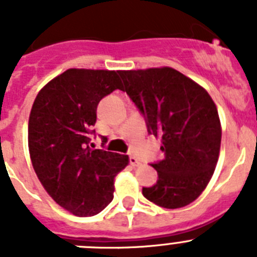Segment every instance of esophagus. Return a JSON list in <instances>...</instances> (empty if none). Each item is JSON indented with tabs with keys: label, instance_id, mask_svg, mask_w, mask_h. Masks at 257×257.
I'll use <instances>...</instances> for the list:
<instances>
[{
	"label": "esophagus",
	"instance_id": "1",
	"mask_svg": "<svg viewBox=\"0 0 257 257\" xmlns=\"http://www.w3.org/2000/svg\"><path fill=\"white\" fill-rule=\"evenodd\" d=\"M128 161H130V163L133 166H139L140 165V162H139V160H138V158H136L135 156H130V158H128Z\"/></svg>",
	"mask_w": 257,
	"mask_h": 257
}]
</instances>
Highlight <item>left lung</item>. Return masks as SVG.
Listing matches in <instances>:
<instances>
[{"mask_svg":"<svg viewBox=\"0 0 257 257\" xmlns=\"http://www.w3.org/2000/svg\"><path fill=\"white\" fill-rule=\"evenodd\" d=\"M149 135L161 138L165 158L152 163L158 180L143 196L165 208L196 201L207 187L219 158L221 126L213 100L193 79L169 67L121 70Z\"/></svg>","mask_w":257,"mask_h":257,"instance_id":"left-lung-1","label":"left lung"}]
</instances>
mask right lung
I'll list each match as a JSON object with an SVG mask.
<instances>
[{"mask_svg":"<svg viewBox=\"0 0 257 257\" xmlns=\"http://www.w3.org/2000/svg\"><path fill=\"white\" fill-rule=\"evenodd\" d=\"M119 72L68 69L36 97L28 145L37 178L54 201L76 216H94L112 202L114 178L128 156L91 149L96 108L122 90Z\"/></svg>","mask_w":257,"mask_h":257,"instance_id":"1","label":"right lung"}]
</instances>
